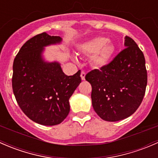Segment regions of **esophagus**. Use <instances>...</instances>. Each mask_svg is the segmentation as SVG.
<instances>
[{"instance_id": "1", "label": "esophagus", "mask_w": 158, "mask_h": 158, "mask_svg": "<svg viewBox=\"0 0 158 158\" xmlns=\"http://www.w3.org/2000/svg\"><path fill=\"white\" fill-rule=\"evenodd\" d=\"M81 79H82V80H85V73L84 71H82L81 72Z\"/></svg>"}]
</instances>
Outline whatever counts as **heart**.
Masks as SVG:
<instances>
[{
  "instance_id": "1",
  "label": "heart",
  "mask_w": 158,
  "mask_h": 158,
  "mask_svg": "<svg viewBox=\"0 0 158 158\" xmlns=\"http://www.w3.org/2000/svg\"><path fill=\"white\" fill-rule=\"evenodd\" d=\"M79 52L91 57V64L95 68H102L109 63L115 51V47L104 36H97L81 44Z\"/></svg>"
}]
</instances>
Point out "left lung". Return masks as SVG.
<instances>
[{"mask_svg":"<svg viewBox=\"0 0 158 158\" xmlns=\"http://www.w3.org/2000/svg\"><path fill=\"white\" fill-rule=\"evenodd\" d=\"M125 46L109 64L85 76L92 85V107L107 122H118L131 115L145 94L148 74L144 54L128 36Z\"/></svg>","mask_w":158,"mask_h":158,"instance_id":"left-lung-1","label":"left lung"}]
</instances>
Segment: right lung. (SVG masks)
<instances>
[{
	"label": "right lung",
	"mask_w": 158,
	"mask_h": 158,
	"mask_svg": "<svg viewBox=\"0 0 158 158\" xmlns=\"http://www.w3.org/2000/svg\"><path fill=\"white\" fill-rule=\"evenodd\" d=\"M62 38L42 33L30 38L19 50L13 64L12 88L17 104L33 122L52 126L69 114V99L81 82V71L66 76L59 63L44 60V47Z\"/></svg>",
	"instance_id": "right-lung-1"
}]
</instances>
